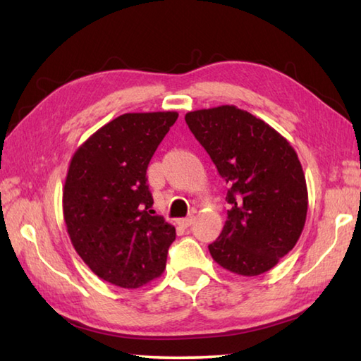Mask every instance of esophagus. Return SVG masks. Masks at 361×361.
I'll return each instance as SVG.
<instances>
[{
  "label": "esophagus",
  "instance_id": "obj_1",
  "mask_svg": "<svg viewBox=\"0 0 361 361\" xmlns=\"http://www.w3.org/2000/svg\"><path fill=\"white\" fill-rule=\"evenodd\" d=\"M192 221H194V217L190 216V217H186V219H180L178 221H176V224H178L183 228H188V226L192 225Z\"/></svg>",
  "mask_w": 361,
  "mask_h": 361
}]
</instances>
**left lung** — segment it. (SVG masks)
I'll list each match as a JSON object with an SVG mask.
<instances>
[{"label":"left lung","mask_w":361,"mask_h":361,"mask_svg":"<svg viewBox=\"0 0 361 361\" xmlns=\"http://www.w3.org/2000/svg\"><path fill=\"white\" fill-rule=\"evenodd\" d=\"M186 124L229 185L231 209L209 252L225 270L257 276L293 250L305 225L307 185L295 149L235 105L186 113Z\"/></svg>","instance_id":"obj_1"}]
</instances>
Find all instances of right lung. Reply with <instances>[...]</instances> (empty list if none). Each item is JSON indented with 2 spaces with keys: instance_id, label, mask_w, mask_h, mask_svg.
I'll use <instances>...</instances> for the list:
<instances>
[{
  "instance_id": "1",
  "label": "right lung",
  "mask_w": 361,
  "mask_h": 361,
  "mask_svg": "<svg viewBox=\"0 0 361 361\" xmlns=\"http://www.w3.org/2000/svg\"><path fill=\"white\" fill-rule=\"evenodd\" d=\"M178 113H126L80 144L63 186L74 250L99 278L140 288L159 278L175 228L152 209L147 166Z\"/></svg>"
}]
</instances>
